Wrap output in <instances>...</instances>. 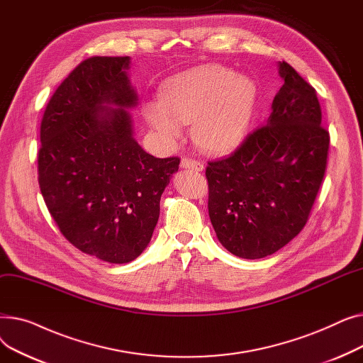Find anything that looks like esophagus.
Instances as JSON below:
<instances>
[{
	"mask_svg": "<svg viewBox=\"0 0 363 363\" xmlns=\"http://www.w3.org/2000/svg\"><path fill=\"white\" fill-rule=\"evenodd\" d=\"M181 167L182 169H193V170H203V164L194 159H182L181 160Z\"/></svg>",
	"mask_w": 363,
	"mask_h": 363,
	"instance_id": "obj_1",
	"label": "esophagus"
}]
</instances>
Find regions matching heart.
I'll return each mask as SVG.
<instances>
[{"label": "heart", "mask_w": 363, "mask_h": 363, "mask_svg": "<svg viewBox=\"0 0 363 363\" xmlns=\"http://www.w3.org/2000/svg\"><path fill=\"white\" fill-rule=\"evenodd\" d=\"M256 99L257 88L250 78L206 65L167 81L159 106L148 104L144 116L167 145L182 137V125H193V140L203 151L225 155L244 140Z\"/></svg>", "instance_id": "heart-1"}]
</instances>
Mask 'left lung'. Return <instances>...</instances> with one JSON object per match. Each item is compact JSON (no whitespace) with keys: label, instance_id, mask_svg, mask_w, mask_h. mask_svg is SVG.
Listing matches in <instances>:
<instances>
[{"label":"left lung","instance_id":"8db88e82","mask_svg":"<svg viewBox=\"0 0 363 363\" xmlns=\"http://www.w3.org/2000/svg\"><path fill=\"white\" fill-rule=\"evenodd\" d=\"M266 123L225 159L208 162V216L225 249L262 259L306 225L327 167L330 133L316 91L285 62Z\"/></svg>","mask_w":363,"mask_h":363}]
</instances>
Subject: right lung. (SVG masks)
I'll return each mask as SVG.
<instances>
[{
  "label": "right lung",
  "instance_id": "right-lung-1",
  "mask_svg": "<svg viewBox=\"0 0 363 363\" xmlns=\"http://www.w3.org/2000/svg\"><path fill=\"white\" fill-rule=\"evenodd\" d=\"M130 57H91L55 89L41 122L38 181L48 211L76 249L128 263L148 245L160 197L179 159L137 143L129 110L138 94Z\"/></svg>",
  "mask_w": 363,
  "mask_h": 363
}]
</instances>
